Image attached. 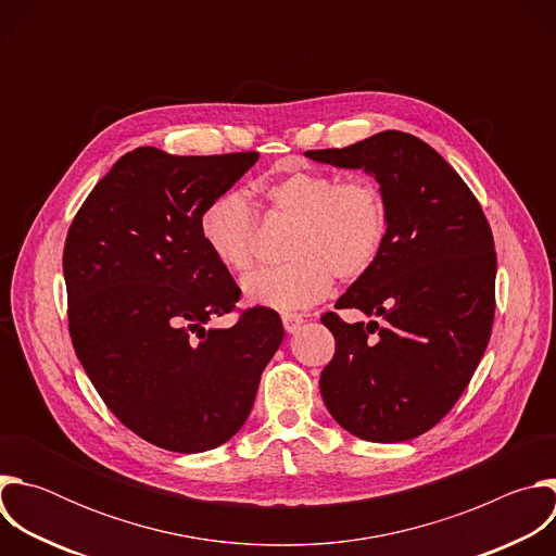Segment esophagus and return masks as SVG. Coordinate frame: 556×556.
Instances as JSON below:
<instances>
[{
    "instance_id": "34e87169",
    "label": "esophagus",
    "mask_w": 556,
    "mask_h": 556,
    "mask_svg": "<svg viewBox=\"0 0 556 556\" xmlns=\"http://www.w3.org/2000/svg\"><path fill=\"white\" fill-rule=\"evenodd\" d=\"M281 321H283L286 332H296L299 326L303 324V314H299V312H283L281 314Z\"/></svg>"
}]
</instances>
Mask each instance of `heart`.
<instances>
[{
	"label": "heart",
	"instance_id": "b5f03b06",
	"mask_svg": "<svg viewBox=\"0 0 556 556\" xmlns=\"http://www.w3.org/2000/svg\"><path fill=\"white\" fill-rule=\"evenodd\" d=\"M277 215L296 219L283 266L262 268L242 281L247 299L275 309H299L321 301L339 279H358L378 262L387 240V202L369 178L339 180L299 169L266 185ZM200 235L226 268L244 273L257 262V215L242 189L213 195L200 213Z\"/></svg>",
	"mask_w": 556,
	"mask_h": 556
}]
</instances>
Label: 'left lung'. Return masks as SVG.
Listing matches in <instances>:
<instances>
[{"label": "left lung", "mask_w": 556, "mask_h": 556, "mask_svg": "<svg viewBox=\"0 0 556 556\" xmlns=\"http://www.w3.org/2000/svg\"><path fill=\"white\" fill-rule=\"evenodd\" d=\"M305 155L374 174L389 219L378 262L334 305L380 321L321 316L337 343L319 380L324 403L361 440L418 438L453 409L491 339L497 255L489 219L457 172L412 134L389 129Z\"/></svg>", "instance_id": "left-lung-1"}]
</instances>
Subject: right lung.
Masks as SVG:
<instances>
[{
    "mask_svg": "<svg viewBox=\"0 0 556 556\" xmlns=\"http://www.w3.org/2000/svg\"><path fill=\"white\" fill-rule=\"evenodd\" d=\"M257 151L174 155L138 147L74 215L63 249L74 352L108 409L142 440L200 453L247 422L264 367L283 341L279 314L242 309V290L200 235V213Z\"/></svg>",
    "mask_w": 556,
    "mask_h": 556,
    "instance_id": "1",
    "label": "right lung"
}]
</instances>
